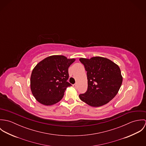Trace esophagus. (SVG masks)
Returning a JSON list of instances; mask_svg holds the SVG:
<instances>
[{
	"label": "esophagus",
	"instance_id": "obj_1",
	"mask_svg": "<svg viewBox=\"0 0 146 146\" xmlns=\"http://www.w3.org/2000/svg\"><path fill=\"white\" fill-rule=\"evenodd\" d=\"M73 87H74V88H75V89H77V88H78V86H77V84H74V85H73Z\"/></svg>",
	"mask_w": 146,
	"mask_h": 146
}]
</instances>
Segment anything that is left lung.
<instances>
[{
	"mask_svg": "<svg viewBox=\"0 0 146 146\" xmlns=\"http://www.w3.org/2000/svg\"><path fill=\"white\" fill-rule=\"evenodd\" d=\"M79 60L87 71L88 79L87 91L79 95L80 99L92 107L107 104L116 96L122 84L120 67L102 57L80 58Z\"/></svg>",
	"mask_w": 146,
	"mask_h": 146,
	"instance_id": "left-lung-1",
	"label": "left lung"
}]
</instances>
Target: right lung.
<instances>
[{
    "instance_id": "1",
    "label": "right lung",
    "mask_w": 146,
    "mask_h": 146,
    "mask_svg": "<svg viewBox=\"0 0 146 146\" xmlns=\"http://www.w3.org/2000/svg\"><path fill=\"white\" fill-rule=\"evenodd\" d=\"M75 59L61 55L48 57L38 63L33 70L30 88L37 101L45 106L60 101L66 88L71 86L67 82L68 67Z\"/></svg>"
}]
</instances>
